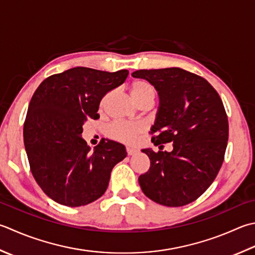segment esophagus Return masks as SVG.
Returning a JSON list of instances; mask_svg holds the SVG:
<instances>
[{"label": "esophagus", "instance_id": "obj_1", "mask_svg": "<svg viewBox=\"0 0 255 255\" xmlns=\"http://www.w3.org/2000/svg\"><path fill=\"white\" fill-rule=\"evenodd\" d=\"M126 151H127V153H128V156H133V154H136V153L138 152L137 149L130 148V147H127V148H126Z\"/></svg>", "mask_w": 255, "mask_h": 255}]
</instances>
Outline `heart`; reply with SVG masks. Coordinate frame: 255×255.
<instances>
[{"label": "heart", "instance_id": "obj_1", "mask_svg": "<svg viewBox=\"0 0 255 255\" xmlns=\"http://www.w3.org/2000/svg\"><path fill=\"white\" fill-rule=\"evenodd\" d=\"M130 93L139 106L141 107H151L154 99H156V91L152 85L144 81V79H136L130 85ZM114 92H108L101 101V109L104 111L106 108L107 104L113 97ZM144 131V125L141 123H122L115 122L109 125L106 128V133L109 138L114 140L132 143L136 141V139Z\"/></svg>", "mask_w": 255, "mask_h": 255}]
</instances>
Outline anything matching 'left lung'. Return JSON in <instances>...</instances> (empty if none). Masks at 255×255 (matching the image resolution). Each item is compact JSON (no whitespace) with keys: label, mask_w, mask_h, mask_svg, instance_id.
Returning <instances> with one entry per match:
<instances>
[{"label":"left lung","mask_w":255,"mask_h":255,"mask_svg":"<svg viewBox=\"0 0 255 255\" xmlns=\"http://www.w3.org/2000/svg\"><path fill=\"white\" fill-rule=\"evenodd\" d=\"M132 76L146 79L159 94L151 141L160 147L173 142L171 152L142 149L150 168L139 184L154 202L186 206L211 186L223 163L229 138L223 103L207 79L182 68L139 69Z\"/></svg>","instance_id":"8db88e82"}]
</instances>
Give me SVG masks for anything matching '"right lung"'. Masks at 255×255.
Segmentation results:
<instances>
[{"label": "right lung", "mask_w": 255, "mask_h": 255, "mask_svg": "<svg viewBox=\"0 0 255 255\" xmlns=\"http://www.w3.org/2000/svg\"><path fill=\"white\" fill-rule=\"evenodd\" d=\"M128 74L74 67L44 79L35 91L24 122V144L34 179L55 202L81 207L97 200L113 168L127 156L124 144L113 140L101 141L92 151L81 134L85 122L99 118L102 98Z\"/></svg>", "instance_id": "right-lung-1"}]
</instances>
